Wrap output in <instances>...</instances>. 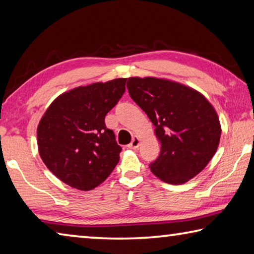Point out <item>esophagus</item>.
I'll return each mask as SVG.
<instances>
[{
    "label": "esophagus",
    "instance_id": "1",
    "mask_svg": "<svg viewBox=\"0 0 254 254\" xmlns=\"http://www.w3.org/2000/svg\"><path fill=\"white\" fill-rule=\"evenodd\" d=\"M139 145H140V137L139 136H134V137H133L132 142L128 144L127 147L130 148V149H137V148H139Z\"/></svg>",
    "mask_w": 254,
    "mask_h": 254
}]
</instances>
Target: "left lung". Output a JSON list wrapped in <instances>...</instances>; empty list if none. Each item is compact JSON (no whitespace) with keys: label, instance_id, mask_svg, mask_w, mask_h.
I'll list each match as a JSON object with an SVG mask.
<instances>
[{"label":"left lung","instance_id":"1","mask_svg":"<svg viewBox=\"0 0 254 254\" xmlns=\"http://www.w3.org/2000/svg\"><path fill=\"white\" fill-rule=\"evenodd\" d=\"M128 94L154 126L161 144L150 170L162 182L182 185L198 175L220 144L216 110L200 92L158 77H130Z\"/></svg>","mask_w":254,"mask_h":254}]
</instances>
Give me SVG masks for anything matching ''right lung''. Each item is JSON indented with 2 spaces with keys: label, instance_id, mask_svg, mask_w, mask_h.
Masks as SVG:
<instances>
[{
  "label": "right lung",
  "instance_id": "1",
  "mask_svg": "<svg viewBox=\"0 0 254 254\" xmlns=\"http://www.w3.org/2000/svg\"><path fill=\"white\" fill-rule=\"evenodd\" d=\"M127 78L78 86L56 97L37 128L39 154L51 173L72 188L92 190L120 160L121 147L105 117L126 91Z\"/></svg>",
  "mask_w": 254,
  "mask_h": 254
}]
</instances>
